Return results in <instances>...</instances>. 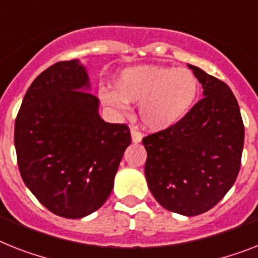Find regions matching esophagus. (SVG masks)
<instances>
[{
    "label": "esophagus",
    "instance_id": "34e87169",
    "mask_svg": "<svg viewBox=\"0 0 258 258\" xmlns=\"http://www.w3.org/2000/svg\"><path fill=\"white\" fill-rule=\"evenodd\" d=\"M131 136H132V142H133V144H140V142L142 141V134L138 131H136V129H132Z\"/></svg>",
    "mask_w": 258,
    "mask_h": 258
}]
</instances>
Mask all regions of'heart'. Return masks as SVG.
Wrapping results in <instances>:
<instances>
[{
  "instance_id": "1",
  "label": "heart",
  "mask_w": 258,
  "mask_h": 258,
  "mask_svg": "<svg viewBox=\"0 0 258 258\" xmlns=\"http://www.w3.org/2000/svg\"><path fill=\"white\" fill-rule=\"evenodd\" d=\"M114 89H103L100 99L120 113L127 103H140L138 114L145 129L162 132L175 126L192 109L199 92L197 76L187 68L134 66L114 79Z\"/></svg>"
}]
</instances>
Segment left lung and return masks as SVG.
I'll use <instances>...</instances> for the list:
<instances>
[{
    "instance_id": "obj_1",
    "label": "left lung",
    "mask_w": 258,
    "mask_h": 258,
    "mask_svg": "<svg viewBox=\"0 0 258 258\" xmlns=\"http://www.w3.org/2000/svg\"><path fill=\"white\" fill-rule=\"evenodd\" d=\"M203 99L175 126L142 140L145 176L163 208L195 216L207 212L235 183L241 165L244 124L235 95L224 82L188 64Z\"/></svg>"
}]
</instances>
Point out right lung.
Returning <instances> with one entry per match:
<instances>
[{"label": "right lung", "instance_id": "right-lung-1", "mask_svg": "<svg viewBox=\"0 0 258 258\" xmlns=\"http://www.w3.org/2000/svg\"><path fill=\"white\" fill-rule=\"evenodd\" d=\"M87 68L79 59L44 70L27 89L14 145L23 182L52 214L80 219L113 190L131 132L99 114Z\"/></svg>", "mask_w": 258, "mask_h": 258}]
</instances>
